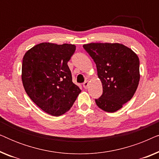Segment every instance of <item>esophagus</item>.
Returning <instances> with one entry per match:
<instances>
[{
	"instance_id": "obj_1",
	"label": "esophagus",
	"mask_w": 159,
	"mask_h": 159,
	"mask_svg": "<svg viewBox=\"0 0 159 159\" xmlns=\"http://www.w3.org/2000/svg\"><path fill=\"white\" fill-rule=\"evenodd\" d=\"M88 81H85L83 83V87L84 89H88Z\"/></svg>"
}]
</instances>
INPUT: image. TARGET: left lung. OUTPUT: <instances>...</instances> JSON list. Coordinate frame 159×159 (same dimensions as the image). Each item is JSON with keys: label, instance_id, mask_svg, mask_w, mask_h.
<instances>
[{"label": "left lung", "instance_id": "8db88e82", "mask_svg": "<svg viewBox=\"0 0 159 159\" xmlns=\"http://www.w3.org/2000/svg\"><path fill=\"white\" fill-rule=\"evenodd\" d=\"M96 64L103 94L97 106L115 112L131 100L140 81V61L137 54L119 43H90L83 45Z\"/></svg>", "mask_w": 159, "mask_h": 159}]
</instances>
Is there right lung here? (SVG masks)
Segmentation results:
<instances>
[{"mask_svg": "<svg viewBox=\"0 0 159 159\" xmlns=\"http://www.w3.org/2000/svg\"><path fill=\"white\" fill-rule=\"evenodd\" d=\"M75 50V45L42 43L23 57L21 80L26 93L39 108L52 116L68 111L81 92L73 83L67 64Z\"/></svg>", "mask_w": 159, "mask_h": 159, "instance_id": "right-lung-1", "label": "right lung"}]
</instances>
